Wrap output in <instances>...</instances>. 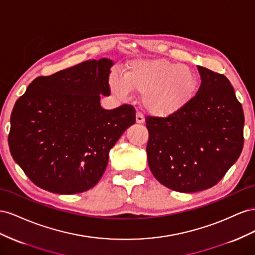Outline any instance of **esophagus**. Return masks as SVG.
Returning a JSON list of instances; mask_svg holds the SVG:
<instances>
[{
  "label": "esophagus",
  "mask_w": 255,
  "mask_h": 255,
  "mask_svg": "<svg viewBox=\"0 0 255 255\" xmlns=\"http://www.w3.org/2000/svg\"><path fill=\"white\" fill-rule=\"evenodd\" d=\"M135 121L137 124H143L144 123V115L142 112L137 111L136 112V116H135Z\"/></svg>",
  "instance_id": "34e87169"
}]
</instances>
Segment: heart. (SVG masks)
Instances as JSON below:
<instances>
[{"label":"heart","instance_id":"1","mask_svg":"<svg viewBox=\"0 0 255 255\" xmlns=\"http://www.w3.org/2000/svg\"><path fill=\"white\" fill-rule=\"evenodd\" d=\"M111 91L126 98L132 91L143 94V105L156 116L177 111L190 100L198 87L194 71L165 60H136L127 65L124 77L112 74Z\"/></svg>","mask_w":255,"mask_h":255}]
</instances>
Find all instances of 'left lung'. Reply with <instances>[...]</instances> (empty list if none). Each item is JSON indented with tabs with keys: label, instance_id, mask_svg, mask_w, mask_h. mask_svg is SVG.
Wrapping results in <instances>:
<instances>
[{
	"label": "left lung",
	"instance_id": "left-lung-1",
	"mask_svg": "<svg viewBox=\"0 0 255 255\" xmlns=\"http://www.w3.org/2000/svg\"><path fill=\"white\" fill-rule=\"evenodd\" d=\"M201 86L166 118L146 116L147 160L160 184L196 192L219 183L244 146L245 116L229 79L198 66Z\"/></svg>",
	"mask_w": 255,
	"mask_h": 255
}]
</instances>
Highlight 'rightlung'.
<instances>
[{"instance_id":"1","label":"right lung","mask_w":255,"mask_h":255,"mask_svg":"<svg viewBox=\"0 0 255 255\" xmlns=\"http://www.w3.org/2000/svg\"><path fill=\"white\" fill-rule=\"evenodd\" d=\"M113 62L86 61L33 80L10 115V154L41 189L74 194L95 186L107 168L109 151L135 123L131 105L100 107L111 94Z\"/></svg>"}]
</instances>
